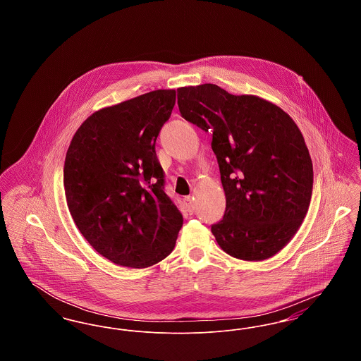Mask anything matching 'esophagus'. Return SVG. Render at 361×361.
Instances as JSON below:
<instances>
[{"label": "esophagus", "instance_id": "obj_1", "mask_svg": "<svg viewBox=\"0 0 361 361\" xmlns=\"http://www.w3.org/2000/svg\"><path fill=\"white\" fill-rule=\"evenodd\" d=\"M184 203H185V207H187V211H188L189 214L192 215V214L195 212V204H193L192 197H190V196H187V197L184 199Z\"/></svg>", "mask_w": 361, "mask_h": 361}]
</instances>
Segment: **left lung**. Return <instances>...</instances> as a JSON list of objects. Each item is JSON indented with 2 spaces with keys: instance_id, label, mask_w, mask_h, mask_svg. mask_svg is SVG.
<instances>
[{
  "instance_id": "8db88e82",
  "label": "left lung",
  "mask_w": 361,
  "mask_h": 361,
  "mask_svg": "<svg viewBox=\"0 0 361 361\" xmlns=\"http://www.w3.org/2000/svg\"><path fill=\"white\" fill-rule=\"evenodd\" d=\"M184 119L212 131L226 195L211 231L231 257L262 261L293 238L309 211L312 162L299 127L280 106L214 84L177 89Z\"/></svg>"
}]
</instances>
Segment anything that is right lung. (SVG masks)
<instances>
[{
  "label": "right lung",
  "instance_id": "add662e5",
  "mask_svg": "<svg viewBox=\"0 0 361 361\" xmlns=\"http://www.w3.org/2000/svg\"><path fill=\"white\" fill-rule=\"evenodd\" d=\"M174 103V89H158L105 106L70 142L63 187L71 218L90 246L118 265L140 269L162 261L183 226L155 154Z\"/></svg>",
  "mask_w": 361,
  "mask_h": 361
}]
</instances>
